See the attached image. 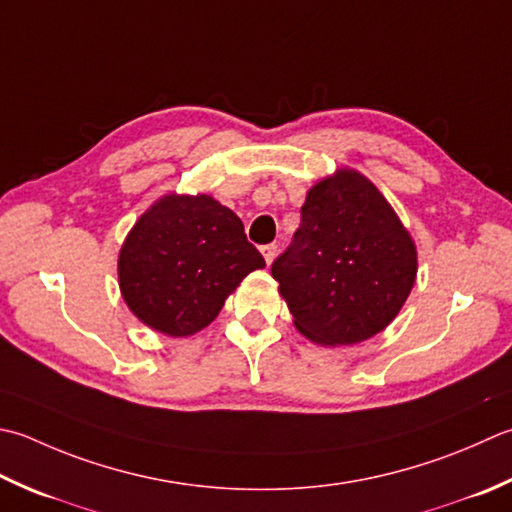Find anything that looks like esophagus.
<instances>
[{
	"label": "esophagus",
	"instance_id": "obj_1",
	"mask_svg": "<svg viewBox=\"0 0 512 512\" xmlns=\"http://www.w3.org/2000/svg\"><path fill=\"white\" fill-rule=\"evenodd\" d=\"M262 255H264L268 266L273 264V259H275V255H277V244H266V246H262Z\"/></svg>",
	"mask_w": 512,
	"mask_h": 512
}]
</instances>
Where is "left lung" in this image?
Listing matches in <instances>:
<instances>
[{
	"mask_svg": "<svg viewBox=\"0 0 512 512\" xmlns=\"http://www.w3.org/2000/svg\"><path fill=\"white\" fill-rule=\"evenodd\" d=\"M270 273L299 333L346 346L393 322L415 284L417 253L382 193L339 170L310 188L302 224Z\"/></svg>",
	"mask_w": 512,
	"mask_h": 512,
	"instance_id": "left-lung-1",
	"label": "left lung"
}]
</instances>
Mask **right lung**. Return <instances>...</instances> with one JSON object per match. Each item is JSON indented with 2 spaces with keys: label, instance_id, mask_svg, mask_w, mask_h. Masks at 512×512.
Wrapping results in <instances>:
<instances>
[{
  "label": "right lung",
  "instance_id": "obj_1",
  "mask_svg": "<svg viewBox=\"0 0 512 512\" xmlns=\"http://www.w3.org/2000/svg\"><path fill=\"white\" fill-rule=\"evenodd\" d=\"M264 266L233 210L208 195H168L126 237L119 286L144 324L186 337L213 322L239 282Z\"/></svg>",
  "mask_w": 512,
  "mask_h": 512
}]
</instances>
